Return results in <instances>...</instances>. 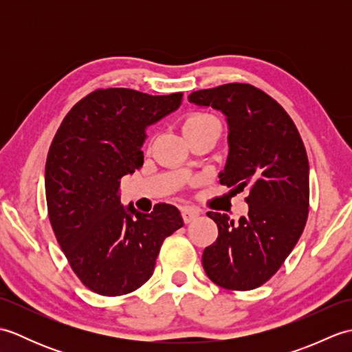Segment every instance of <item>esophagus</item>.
<instances>
[{
	"mask_svg": "<svg viewBox=\"0 0 352 352\" xmlns=\"http://www.w3.org/2000/svg\"><path fill=\"white\" fill-rule=\"evenodd\" d=\"M182 216H183V221L186 223H189L192 221H195L198 216H199V212L197 210V208H192V207H184L182 210Z\"/></svg>",
	"mask_w": 352,
	"mask_h": 352,
	"instance_id": "obj_1",
	"label": "esophagus"
}]
</instances>
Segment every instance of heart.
<instances>
[{"label":"heart","mask_w":352,"mask_h":352,"mask_svg":"<svg viewBox=\"0 0 352 352\" xmlns=\"http://www.w3.org/2000/svg\"><path fill=\"white\" fill-rule=\"evenodd\" d=\"M208 125H219L221 126L218 118H214L213 115H208V113H192L190 116L184 119V124H183L184 133L203 129V126H208Z\"/></svg>","instance_id":"obj_1"}]
</instances>
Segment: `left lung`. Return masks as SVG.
I'll use <instances>...</instances> for the list:
<instances>
[{
  "label": "left lung",
  "mask_w": 352,
  "mask_h": 352,
  "mask_svg": "<svg viewBox=\"0 0 352 352\" xmlns=\"http://www.w3.org/2000/svg\"><path fill=\"white\" fill-rule=\"evenodd\" d=\"M189 102L226 116L228 155L221 184L250 190L239 222L208 212L216 242L203 252L208 278L251 290L278 271L302 234L309 214V160L300 133L278 102L251 85L230 83L192 92Z\"/></svg>",
  "instance_id": "8db88e82"
}]
</instances>
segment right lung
I'll return each instance as SVG.
<instances>
[{"instance_id": "add662e5", "label": "right lung", "mask_w": 352, "mask_h": 352, "mask_svg": "<svg viewBox=\"0 0 352 352\" xmlns=\"http://www.w3.org/2000/svg\"><path fill=\"white\" fill-rule=\"evenodd\" d=\"M182 101V92L100 89L69 110L52 139L45 166L50 222L72 271L95 294L139 289L164 239L183 227L175 206L142 213L119 198L121 178L144 164L146 129Z\"/></svg>"}]
</instances>
